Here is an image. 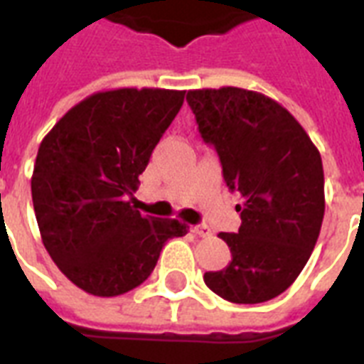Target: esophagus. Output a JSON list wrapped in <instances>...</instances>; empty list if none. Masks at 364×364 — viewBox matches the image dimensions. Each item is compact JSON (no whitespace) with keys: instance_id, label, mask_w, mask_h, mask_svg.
<instances>
[{"instance_id":"1","label":"esophagus","mask_w":364,"mask_h":364,"mask_svg":"<svg viewBox=\"0 0 364 364\" xmlns=\"http://www.w3.org/2000/svg\"><path fill=\"white\" fill-rule=\"evenodd\" d=\"M193 232L196 234V236H202V238H204V236H210L211 230H210V227H208V225H194Z\"/></svg>"}]
</instances>
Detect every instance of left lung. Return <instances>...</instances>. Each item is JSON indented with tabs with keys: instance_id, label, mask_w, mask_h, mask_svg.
<instances>
[{
	"instance_id": "1",
	"label": "left lung",
	"mask_w": 364,
	"mask_h": 364,
	"mask_svg": "<svg viewBox=\"0 0 364 364\" xmlns=\"http://www.w3.org/2000/svg\"><path fill=\"white\" fill-rule=\"evenodd\" d=\"M187 102L223 176L243 204L238 234L221 232L232 260L205 285L236 304H259L293 285L316 247L325 215L321 154L276 100L238 87L188 90Z\"/></svg>"
}]
</instances>
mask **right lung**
<instances>
[{
    "mask_svg": "<svg viewBox=\"0 0 364 364\" xmlns=\"http://www.w3.org/2000/svg\"><path fill=\"white\" fill-rule=\"evenodd\" d=\"M185 90L115 88L73 105L37 151L31 200L50 259L94 296L141 285L170 238L188 232L177 219L141 215L132 205L139 176Z\"/></svg>",
    "mask_w": 364,
    "mask_h": 364,
    "instance_id": "obj_1",
    "label": "right lung"
}]
</instances>
